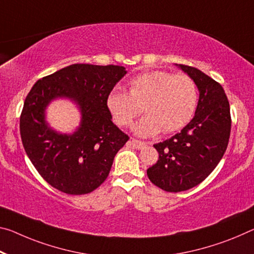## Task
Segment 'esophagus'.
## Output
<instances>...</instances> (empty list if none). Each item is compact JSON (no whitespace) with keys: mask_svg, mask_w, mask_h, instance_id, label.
<instances>
[{"mask_svg":"<svg viewBox=\"0 0 254 254\" xmlns=\"http://www.w3.org/2000/svg\"><path fill=\"white\" fill-rule=\"evenodd\" d=\"M128 144H130V146H132L133 148H135V149H143L144 147L147 146L146 142L140 141V140H136V139L130 140V141H128Z\"/></svg>","mask_w":254,"mask_h":254,"instance_id":"1","label":"esophagus"}]
</instances>
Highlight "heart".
I'll list each match as a JSON object with an SVG mask.
<instances>
[{
	"label": "heart",
	"instance_id": "heart-1",
	"mask_svg": "<svg viewBox=\"0 0 254 254\" xmlns=\"http://www.w3.org/2000/svg\"><path fill=\"white\" fill-rule=\"evenodd\" d=\"M199 91L194 80L185 73L150 71L134 76L128 92L114 88L106 97V107L114 122L128 127L142 107L143 118L133 127L142 136L173 133L184 127L195 114Z\"/></svg>",
	"mask_w": 254,
	"mask_h": 254
}]
</instances>
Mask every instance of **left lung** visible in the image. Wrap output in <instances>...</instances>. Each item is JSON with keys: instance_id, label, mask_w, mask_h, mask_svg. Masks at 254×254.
I'll return each mask as SVG.
<instances>
[{"instance_id": "1", "label": "left lung", "mask_w": 254, "mask_h": 254, "mask_svg": "<svg viewBox=\"0 0 254 254\" xmlns=\"http://www.w3.org/2000/svg\"><path fill=\"white\" fill-rule=\"evenodd\" d=\"M179 66L195 81L199 102L194 118L180 133L154 144L159 158L147 175L167 192L189 190L208 178L226 151L232 126L229 103L220 83L195 67Z\"/></svg>"}]
</instances>
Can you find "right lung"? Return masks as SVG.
I'll return each mask as SVG.
<instances>
[{"label":"right lung","mask_w":254,"mask_h":254,"mask_svg":"<svg viewBox=\"0 0 254 254\" xmlns=\"http://www.w3.org/2000/svg\"><path fill=\"white\" fill-rule=\"evenodd\" d=\"M126 74L120 65L72 64L39 79L27 95L20 115L23 148L40 176L59 191L87 194L107 179L128 136L112 122L106 97ZM56 98L71 99L82 112L73 134H58L46 122V107Z\"/></svg>","instance_id":"1"}]
</instances>
